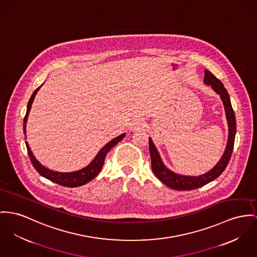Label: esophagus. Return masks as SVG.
Masks as SVG:
<instances>
[{
    "mask_svg": "<svg viewBox=\"0 0 257 257\" xmlns=\"http://www.w3.org/2000/svg\"><path fill=\"white\" fill-rule=\"evenodd\" d=\"M146 126V122L143 120V119H136L134 122H133V126L132 128L134 130H138L141 128H144Z\"/></svg>",
    "mask_w": 257,
    "mask_h": 257,
    "instance_id": "esophagus-1",
    "label": "esophagus"
}]
</instances>
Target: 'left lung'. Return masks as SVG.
I'll return each mask as SVG.
<instances>
[{"instance_id":"8db88e82","label":"left lung","mask_w":257,"mask_h":257,"mask_svg":"<svg viewBox=\"0 0 257 257\" xmlns=\"http://www.w3.org/2000/svg\"><path fill=\"white\" fill-rule=\"evenodd\" d=\"M203 82L206 85H210L212 87V89L220 96V98L223 101L225 112H226V118H227L228 126H229L228 143H227L226 150H225L222 158L211 170H209L207 173L200 175V176H185V175H180V174L172 172L163 164L155 144L153 143L152 139L149 138L150 155H151V159H152L153 172L163 184H165L166 186H168L169 188H171L173 190L191 191V190L200 188V187L208 184L209 182L213 181L214 179L219 177L222 174V172L225 170V168L227 167V165L229 163L232 153H233L235 136H236V131H237V124H236L235 112L233 110L228 92L225 89L222 82L217 79L210 71H208L206 69L204 70Z\"/></svg>"}]
</instances>
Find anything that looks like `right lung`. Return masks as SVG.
I'll use <instances>...</instances> for the list:
<instances>
[{"label":"right lung","instance_id":"right-lung-1","mask_svg":"<svg viewBox=\"0 0 257 257\" xmlns=\"http://www.w3.org/2000/svg\"><path fill=\"white\" fill-rule=\"evenodd\" d=\"M41 87V86H40ZM37 88L34 93L32 94L31 98L28 101V104H27V110H26V114L24 116V120H23V132L25 133V128H26V122H27V118H28V114H29V111H30V108H31V105H32V102H33V99L35 98V95L37 94L38 90L40 89ZM125 137V133L121 134L118 137L111 140L109 143H107L99 153L98 155L96 156V158H94V160L88 165L86 166L85 168L78 170V171H75V172H68V173H62V172H57V171H52L48 168H46L45 166H43L39 161L36 159V158L34 157V155L32 154L30 148H29V145L27 142H25L26 144V148H27V153H28V156L29 158L34 166V168L37 170V172L39 173L41 176L43 177L47 178L48 180L52 181V182H55L57 184H59L60 186H63V187H68V188H76V187H79V186H83L87 183H89L91 180H93L94 178L96 177L99 173V171L101 170L102 168V165H103V162H104V158L106 157L107 153L116 145L118 144L119 142L122 140V139Z\"/></svg>","mask_w":257,"mask_h":257}]
</instances>
